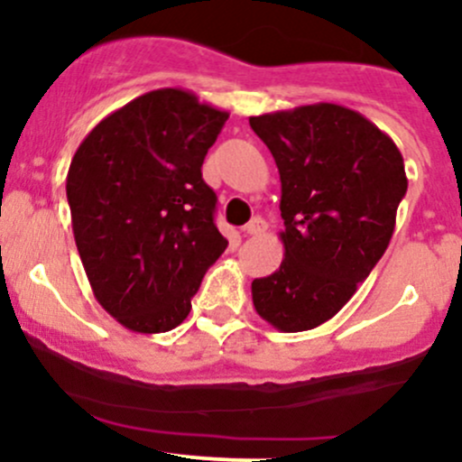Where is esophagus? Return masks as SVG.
Instances as JSON below:
<instances>
[{
    "label": "esophagus",
    "mask_w": 462,
    "mask_h": 462,
    "mask_svg": "<svg viewBox=\"0 0 462 462\" xmlns=\"http://www.w3.org/2000/svg\"><path fill=\"white\" fill-rule=\"evenodd\" d=\"M264 230H267V221H264L263 217H254V219L249 221L245 227H243V232H245V235H249V236L263 235Z\"/></svg>",
    "instance_id": "esophagus-1"
}]
</instances>
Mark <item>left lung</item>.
<instances>
[{
  "instance_id": "1",
  "label": "left lung",
  "mask_w": 462,
  "mask_h": 462,
  "mask_svg": "<svg viewBox=\"0 0 462 462\" xmlns=\"http://www.w3.org/2000/svg\"><path fill=\"white\" fill-rule=\"evenodd\" d=\"M282 195L284 258L252 282L254 309L280 332L332 319L383 258L406 195L404 158L378 125L338 104L249 116Z\"/></svg>"
}]
</instances>
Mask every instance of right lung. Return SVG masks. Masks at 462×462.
Listing matches in <instances>:
<instances>
[{
    "label": "right lung",
    "mask_w": 462,
    "mask_h": 462,
    "mask_svg": "<svg viewBox=\"0 0 462 462\" xmlns=\"http://www.w3.org/2000/svg\"><path fill=\"white\" fill-rule=\"evenodd\" d=\"M230 113L184 88L132 99L88 132L67 173L71 226L95 300L132 332L190 312L227 241L201 164Z\"/></svg>",
    "instance_id": "right-lung-1"
}]
</instances>
